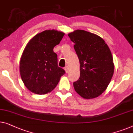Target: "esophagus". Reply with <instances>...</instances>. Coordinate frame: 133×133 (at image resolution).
I'll return each instance as SVG.
<instances>
[{
  "mask_svg": "<svg viewBox=\"0 0 133 133\" xmlns=\"http://www.w3.org/2000/svg\"><path fill=\"white\" fill-rule=\"evenodd\" d=\"M65 72H66V73H68V71H69V67L68 66H65Z\"/></svg>",
  "mask_w": 133,
  "mask_h": 133,
  "instance_id": "1",
  "label": "esophagus"
}]
</instances>
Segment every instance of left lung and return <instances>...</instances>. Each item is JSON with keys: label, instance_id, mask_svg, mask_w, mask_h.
Listing matches in <instances>:
<instances>
[{"label": "left lung", "instance_id": "left-lung-1", "mask_svg": "<svg viewBox=\"0 0 133 133\" xmlns=\"http://www.w3.org/2000/svg\"><path fill=\"white\" fill-rule=\"evenodd\" d=\"M80 62V78L73 85L84 99L98 97L107 89L114 72L113 56L108 45L97 35L83 30L68 34Z\"/></svg>", "mask_w": 133, "mask_h": 133}]
</instances>
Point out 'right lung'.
<instances>
[{"mask_svg": "<svg viewBox=\"0 0 133 133\" xmlns=\"http://www.w3.org/2000/svg\"><path fill=\"white\" fill-rule=\"evenodd\" d=\"M65 34L56 30H46L29 41L20 61V72L25 86L34 94L44 95L55 89L65 73L57 65L53 51Z\"/></svg>", "mask_w": 133, "mask_h": 133, "instance_id": "right-lung-1", "label": "right lung"}]
</instances>
